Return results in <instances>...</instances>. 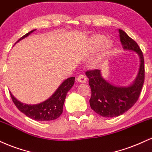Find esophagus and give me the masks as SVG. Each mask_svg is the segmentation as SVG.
<instances>
[{"label":"esophagus","instance_id":"34e87169","mask_svg":"<svg viewBox=\"0 0 152 152\" xmlns=\"http://www.w3.org/2000/svg\"><path fill=\"white\" fill-rule=\"evenodd\" d=\"M77 80L79 83H87V79L86 76H85V75H80L77 77Z\"/></svg>","mask_w":152,"mask_h":152}]
</instances>
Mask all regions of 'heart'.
Masks as SVG:
<instances>
[{"label": "heart", "mask_w": 152, "mask_h": 152, "mask_svg": "<svg viewBox=\"0 0 152 152\" xmlns=\"http://www.w3.org/2000/svg\"><path fill=\"white\" fill-rule=\"evenodd\" d=\"M105 40H106V37L104 35H99V34L93 35L90 39V42H89L90 51L92 53H94L101 47V53L105 54L112 47V45H113L112 41Z\"/></svg>", "instance_id": "heart-1"}]
</instances>
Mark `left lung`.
I'll use <instances>...</instances> for the list:
<instances>
[{
	"mask_svg": "<svg viewBox=\"0 0 152 152\" xmlns=\"http://www.w3.org/2000/svg\"><path fill=\"white\" fill-rule=\"evenodd\" d=\"M123 49L137 53L140 59V66L136 79L129 86H115L102 76L99 69L85 72L89 78L92 95L90 104L92 110L104 117H115L122 115L137 102L144 82V60L138 44L122 30H119Z\"/></svg>",
	"mask_w": 152,
	"mask_h": 152,
	"instance_id": "obj_1",
	"label": "left lung"
}]
</instances>
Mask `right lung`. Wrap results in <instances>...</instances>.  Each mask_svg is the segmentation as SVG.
Wrapping results in <instances>:
<instances>
[{
	"label": "right lung",
	"mask_w": 152,
	"mask_h": 152,
	"mask_svg": "<svg viewBox=\"0 0 152 152\" xmlns=\"http://www.w3.org/2000/svg\"><path fill=\"white\" fill-rule=\"evenodd\" d=\"M35 30V29L26 33L16 42L28 37L30 33H32ZM75 79V77L67 78L59 86L50 97L39 104H28L20 102L10 92V97L16 107L21 112L25 114L27 117L37 121L54 120L62 115L66 95L74 85Z\"/></svg>",
	"instance_id": "obj_1"
}]
</instances>
